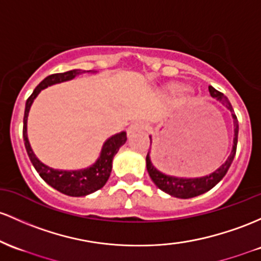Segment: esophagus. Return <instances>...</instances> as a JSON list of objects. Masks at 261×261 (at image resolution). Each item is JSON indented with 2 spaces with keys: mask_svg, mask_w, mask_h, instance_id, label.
Listing matches in <instances>:
<instances>
[{
  "mask_svg": "<svg viewBox=\"0 0 261 261\" xmlns=\"http://www.w3.org/2000/svg\"><path fill=\"white\" fill-rule=\"evenodd\" d=\"M146 124L144 121H141V120H137V121L133 122L130 126L127 127V135H131V134H135L137 131H141L145 128Z\"/></svg>",
  "mask_w": 261,
  "mask_h": 261,
  "instance_id": "esophagus-1",
  "label": "esophagus"
}]
</instances>
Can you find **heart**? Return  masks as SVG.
Listing matches in <instances>:
<instances>
[{"label":"heart","instance_id":"heart-1","mask_svg":"<svg viewBox=\"0 0 261 261\" xmlns=\"http://www.w3.org/2000/svg\"><path fill=\"white\" fill-rule=\"evenodd\" d=\"M186 90H187V88H186L185 85L172 84L165 89V95L168 96V98H176V96L181 95V94L185 93Z\"/></svg>","mask_w":261,"mask_h":261}]
</instances>
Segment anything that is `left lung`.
Masks as SVG:
<instances>
[{
    "instance_id": "1",
    "label": "left lung",
    "mask_w": 261,
    "mask_h": 261,
    "mask_svg": "<svg viewBox=\"0 0 261 261\" xmlns=\"http://www.w3.org/2000/svg\"><path fill=\"white\" fill-rule=\"evenodd\" d=\"M208 89H210V94L212 98L218 100V101L222 102L223 105H225V108H227L228 110H230V113H233V108H231L230 102H229L228 98L224 95V94H222L220 91L217 90V89H214L212 85H210ZM231 117H233V122H234L233 147H231L230 154L228 156L227 161L223 163L218 170H216L214 172L208 174V176L198 177V178H182V177L170 176V174L163 173L154 167L152 161H151V148H150V151L147 152V156H146V168H147V172L150 174L151 179H152L154 185H156L160 190L165 192V193L170 194V196L176 197V198H181V199H188V198H193V197L199 196V194L205 193V192L212 190L217 183H219L220 179L227 174L229 167H230L231 162H233L234 160V156H236V151H237L239 124H238V119L236 114H231Z\"/></svg>"
}]
</instances>
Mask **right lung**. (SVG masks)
Wrapping results in <instances>:
<instances>
[{
    "label": "right lung",
    "instance_id": "obj_1",
    "mask_svg": "<svg viewBox=\"0 0 261 261\" xmlns=\"http://www.w3.org/2000/svg\"><path fill=\"white\" fill-rule=\"evenodd\" d=\"M83 73H87L85 70L82 69H73L65 73L51 74L47 76L44 80L37 85L34 89L32 95L27 99L24 109V117H23V140L25 150H27L28 157H30L31 162L36 168L39 176L44 179L50 187L54 190L59 191L61 193L67 194L70 197H84L88 194L94 193L95 191L100 190L105 186L108 182L109 177H110L111 168H113V159L117 153L119 148L126 142V133L116 134V135L111 136L102 145L101 151H100L99 157L96 161L89 167L84 170H75V171H65V170H54L49 166L44 165L42 161H39L38 157L33 152L32 147H31L30 140L27 135V120L28 114H30L31 107H32L34 99L38 96L43 89L50 87V85L59 84V83L68 82L75 78L76 75ZM88 73H95V71L88 70Z\"/></svg>",
    "mask_w": 261,
    "mask_h": 261
}]
</instances>
